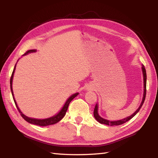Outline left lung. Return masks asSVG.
Returning <instances> with one entry per match:
<instances>
[{
  "label": "left lung",
  "instance_id": "obj_1",
  "mask_svg": "<svg viewBox=\"0 0 158 158\" xmlns=\"http://www.w3.org/2000/svg\"><path fill=\"white\" fill-rule=\"evenodd\" d=\"M142 70H143V79H144V94H143V98L142 102H141V104H140L139 108L137 109L136 111L132 114V115L127 117L125 119H123L122 120H119V121H113V122H110V121H109V120L103 119L102 117H101L98 115V105H96L94 110V116L95 119L97 121H98L99 123H102V124H105V125H107V126H110L122 125V124L127 122V121H129L130 119H132V117H135L136 115V113L139 111L140 109H141V106H143L144 102H145V97H146V92H147V89H146V86H147V74H146V70H145V66H144V65H143V66H142Z\"/></svg>",
  "mask_w": 158,
  "mask_h": 158
}]
</instances>
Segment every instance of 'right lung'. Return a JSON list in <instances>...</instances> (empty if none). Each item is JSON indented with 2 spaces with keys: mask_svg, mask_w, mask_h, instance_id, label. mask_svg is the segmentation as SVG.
<instances>
[{
  "mask_svg": "<svg viewBox=\"0 0 158 158\" xmlns=\"http://www.w3.org/2000/svg\"><path fill=\"white\" fill-rule=\"evenodd\" d=\"M35 52H36V50H35V49H30V50H28V51L26 52L23 55H26V54H28V53ZM15 66L14 67V69H13V73H12V75H11V79H10V86H11V93H12L13 100H14V102L15 104L17 109H18L19 113H20V115H21V116L26 121V122H28V123H32V124H35V125L40 126H49V125H52V124H55L56 123H58V122H60V121L63 118V117H64V115H66V113L67 111V109H68V107H69V105L70 102L72 101V100L73 98H75V97L77 95H78V93L74 94L73 95H72L71 96H70V98L66 100L65 105H64V106L62 107V109H61V110H60V111L58 114H57V115H56L55 116H53L52 117H50V118L45 119H37L30 118V117L23 115V114L21 111H20V110L18 108V105H17V103L15 102V100L14 98V96H13V89H12V81H13V74H14V72H15Z\"/></svg>",
  "mask_w": 158,
  "mask_h": 158,
  "instance_id": "add662e5",
  "label": "right lung"
}]
</instances>
